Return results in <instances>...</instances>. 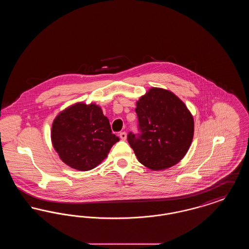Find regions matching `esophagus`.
<instances>
[{
  "instance_id": "34e87169",
  "label": "esophagus",
  "mask_w": 249,
  "mask_h": 249,
  "mask_svg": "<svg viewBox=\"0 0 249 249\" xmlns=\"http://www.w3.org/2000/svg\"><path fill=\"white\" fill-rule=\"evenodd\" d=\"M119 137H120V139H121V140L125 141V140L127 139V133H126L125 131H123V132H120V133H119Z\"/></svg>"
}]
</instances>
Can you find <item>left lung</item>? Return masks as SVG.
Returning <instances> with one entry per match:
<instances>
[{
	"instance_id": "obj_1",
	"label": "left lung",
	"mask_w": 249,
	"mask_h": 249,
	"mask_svg": "<svg viewBox=\"0 0 249 249\" xmlns=\"http://www.w3.org/2000/svg\"><path fill=\"white\" fill-rule=\"evenodd\" d=\"M141 133L128 135L139 162L153 171L176 165L187 154L194 135V119L172 91L151 88L136 103Z\"/></svg>"
}]
</instances>
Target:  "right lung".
<instances>
[{"mask_svg": "<svg viewBox=\"0 0 249 249\" xmlns=\"http://www.w3.org/2000/svg\"><path fill=\"white\" fill-rule=\"evenodd\" d=\"M119 138L96 104L76 103L55 118L51 142L59 159L72 169L89 171L99 165Z\"/></svg>", "mask_w": 249, "mask_h": 249, "instance_id": "right-lung-1", "label": "right lung"}]
</instances>
